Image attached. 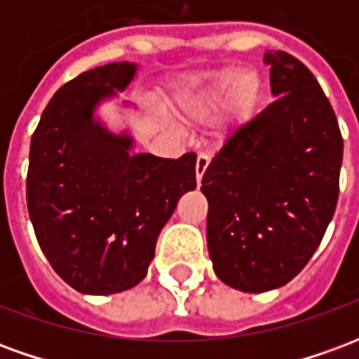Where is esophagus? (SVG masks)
Returning a JSON list of instances; mask_svg holds the SVG:
<instances>
[{
	"mask_svg": "<svg viewBox=\"0 0 359 359\" xmlns=\"http://www.w3.org/2000/svg\"><path fill=\"white\" fill-rule=\"evenodd\" d=\"M208 165H210V157L205 156V154H200L198 161H196V180H198V184L202 182V177L205 169H208Z\"/></svg>",
	"mask_w": 359,
	"mask_h": 359,
	"instance_id": "34e87169",
	"label": "esophagus"
}]
</instances>
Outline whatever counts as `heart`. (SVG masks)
Returning a JSON list of instances; mask_svg holds the SVG:
<instances>
[{"instance_id": "1", "label": "heart", "mask_w": 359, "mask_h": 359, "mask_svg": "<svg viewBox=\"0 0 359 359\" xmlns=\"http://www.w3.org/2000/svg\"><path fill=\"white\" fill-rule=\"evenodd\" d=\"M231 89L233 92L229 97L223 123H221V128L226 130L229 126H233L234 123L246 117L257 100L259 79L250 71L238 74L236 69L225 67V69L203 74L182 92L179 102L180 111L184 117L192 121L211 118L221 107V103Z\"/></svg>"}]
</instances>
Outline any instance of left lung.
<instances>
[{
    "label": "left lung",
    "instance_id": "left-lung-1",
    "mask_svg": "<svg viewBox=\"0 0 359 359\" xmlns=\"http://www.w3.org/2000/svg\"><path fill=\"white\" fill-rule=\"evenodd\" d=\"M277 100L241 126L202 179L213 271L242 292L300 273L339 200L342 136L316 76L286 51H265Z\"/></svg>",
    "mask_w": 359,
    "mask_h": 359
}]
</instances>
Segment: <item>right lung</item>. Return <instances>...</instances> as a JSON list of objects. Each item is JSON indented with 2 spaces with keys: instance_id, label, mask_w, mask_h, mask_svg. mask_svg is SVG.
Returning a JSON list of instances; mask_svg holds the SVG:
<instances>
[{
  "instance_id": "1",
  "label": "right lung",
  "mask_w": 359,
  "mask_h": 359,
  "mask_svg": "<svg viewBox=\"0 0 359 359\" xmlns=\"http://www.w3.org/2000/svg\"><path fill=\"white\" fill-rule=\"evenodd\" d=\"M138 63H109L55 92L30 142L27 203L40 248L74 290L107 296L148 275L157 236L180 196L196 188V154L163 159L136 154L130 126L100 117L138 74Z\"/></svg>"
}]
</instances>
